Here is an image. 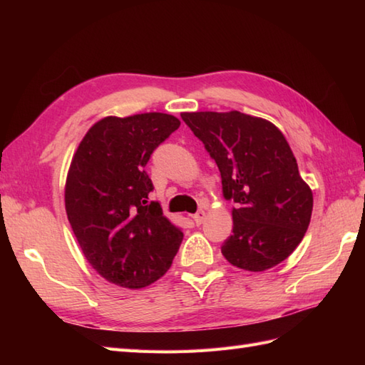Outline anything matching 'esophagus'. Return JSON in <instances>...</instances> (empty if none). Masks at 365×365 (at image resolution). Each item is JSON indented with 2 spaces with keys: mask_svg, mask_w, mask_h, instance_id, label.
Wrapping results in <instances>:
<instances>
[{
  "mask_svg": "<svg viewBox=\"0 0 365 365\" xmlns=\"http://www.w3.org/2000/svg\"><path fill=\"white\" fill-rule=\"evenodd\" d=\"M192 220H195L197 226H199V224H202L204 220H205V210L200 208V210H197V213H195V216H192Z\"/></svg>",
  "mask_w": 365,
  "mask_h": 365,
  "instance_id": "esophagus-1",
  "label": "esophagus"
}]
</instances>
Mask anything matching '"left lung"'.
Segmentation results:
<instances>
[{
  "label": "left lung",
  "mask_w": 365,
  "mask_h": 365,
  "mask_svg": "<svg viewBox=\"0 0 365 365\" xmlns=\"http://www.w3.org/2000/svg\"><path fill=\"white\" fill-rule=\"evenodd\" d=\"M221 173L234 200V229L221 252L246 271L276 267L297 250L311 222L314 196L282 131L240 111L182 113Z\"/></svg>",
  "instance_id": "obj_1"
}]
</instances>
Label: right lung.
<instances>
[{
  "instance_id": "1",
  "label": "right lung",
  "mask_w": 365,
  "mask_h": 365,
  "mask_svg": "<svg viewBox=\"0 0 365 365\" xmlns=\"http://www.w3.org/2000/svg\"><path fill=\"white\" fill-rule=\"evenodd\" d=\"M180 127L165 113L100 119L84 135L67 173L66 212L84 257L123 289L153 284L173 265L183 232L149 202L144 170L152 152Z\"/></svg>"
}]
</instances>
